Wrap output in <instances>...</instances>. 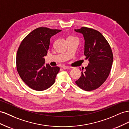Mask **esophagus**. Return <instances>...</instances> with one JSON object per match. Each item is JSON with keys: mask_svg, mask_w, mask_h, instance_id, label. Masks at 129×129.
I'll return each instance as SVG.
<instances>
[{"mask_svg": "<svg viewBox=\"0 0 129 129\" xmlns=\"http://www.w3.org/2000/svg\"><path fill=\"white\" fill-rule=\"evenodd\" d=\"M71 68H72L71 67H68V66H63V67H62V69H71Z\"/></svg>", "mask_w": 129, "mask_h": 129, "instance_id": "1", "label": "esophagus"}]
</instances>
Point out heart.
I'll list each match as a JSON object with an SVG mask.
<instances>
[{"label":"heart","mask_w":129,"mask_h":129,"mask_svg":"<svg viewBox=\"0 0 129 129\" xmlns=\"http://www.w3.org/2000/svg\"><path fill=\"white\" fill-rule=\"evenodd\" d=\"M75 37H69L68 38H68H74Z\"/></svg>","instance_id":"heart-1"}]
</instances>
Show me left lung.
<instances>
[{
	"mask_svg": "<svg viewBox=\"0 0 129 129\" xmlns=\"http://www.w3.org/2000/svg\"><path fill=\"white\" fill-rule=\"evenodd\" d=\"M75 31L83 35L84 55L89 61L76 83L85 91L94 90L105 82L110 74L113 59L111 47L101 33L94 29L82 27Z\"/></svg>",
	"mask_w": 129,
	"mask_h": 129,
	"instance_id": "1",
	"label": "left lung"
}]
</instances>
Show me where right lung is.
<instances>
[{
    "mask_svg": "<svg viewBox=\"0 0 129 129\" xmlns=\"http://www.w3.org/2000/svg\"><path fill=\"white\" fill-rule=\"evenodd\" d=\"M41 27L30 32L21 42L17 53V71L21 79L31 89L43 91L55 82L60 68L45 65L51 37L60 32Z\"/></svg>",
    "mask_w": 129,
    "mask_h": 129,
    "instance_id": "right-lung-1",
    "label": "right lung"
}]
</instances>
